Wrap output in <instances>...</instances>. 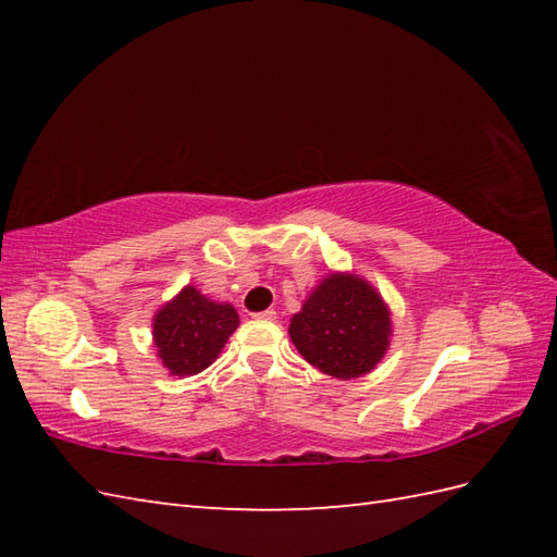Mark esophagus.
Returning a JSON list of instances; mask_svg holds the SVG:
<instances>
[{
    "label": "esophagus",
    "mask_w": 557,
    "mask_h": 557,
    "mask_svg": "<svg viewBox=\"0 0 557 557\" xmlns=\"http://www.w3.org/2000/svg\"><path fill=\"white\" fill-rule=\"evenodd\" d=\"M253 318H263V321H275V318H277V311H275V309H268V311L253 313Z\"/></svg>",
    "instance_id": "esophagus-1"
}]
</instances>
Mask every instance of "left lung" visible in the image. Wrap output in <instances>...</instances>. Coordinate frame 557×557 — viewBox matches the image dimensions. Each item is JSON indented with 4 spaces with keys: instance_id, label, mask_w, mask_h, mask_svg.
Returning <instances> with one entry per match:
<instances>
[{
    "instance_id": "left-lung-1",
    "label": "left lung",
    "mask_w": 557,
    "mask_h": 557,
    "mask_svg": "<svg viewBox=\"0 0 557 557\" xmlns=\"http://www.w3.org/2000/svg\"><path fill=\"white\" fill-rule=\"evenodd\" d=\"M289 337L318 371L349 381L383 359L389 313L363 280L330 275L292 318Z\"/></svg>"
}]
</instances>
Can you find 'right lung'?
Segmentation results:
<instances>
[{
    "mask_svg": "<svg viewBox=\"0 0 557 557\" xmlns=\"http://www.w3.org/2000/svg\"><path fill=\"white\" fill-rule=\"evenodd\" d=\"M236 325L239 315L230 304H215L196 287H186L180 297L158 311L152 337H156L158 357L170 373L184 377L208 369Z\"/></svg>",
    "mask_w": 557,
    "mask_h": 557,
    "instance_id": "obj_1",
    "label": "right lung"
}]
</instances>
